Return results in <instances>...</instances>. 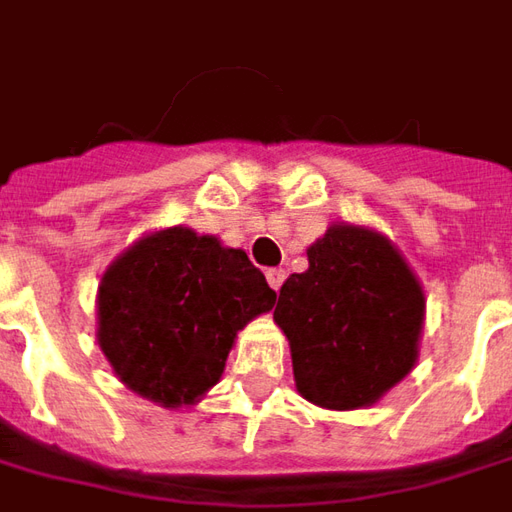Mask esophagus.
Instances as JSON below:
<instances>
[{"label":"esophagus","mask_w":512,"mask_h":512,"mask_svg":"<svg viewBox=\"0 0 512 512\" xmlns=\"http://www.w3.org/2000/svg\"><path fill=\"white\" fill-rule=\"evenodd\" d=\"M284 278H287V273H284L281 267H270V270H267V284H270V287H273V290H276V292L281 290Z\"/></svg>","instance_id":"esophagus-1"}]
</instances>
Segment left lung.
Segmentation results:
<instances>
[{
  "instance_id": "obj_1",
  "label": "left lung",
  "mask_w": 512,
  "mask_h": 512,
  "mask_svg": "<svg viewBox=\"0 0 512 512\" xmlns=\"http://www.w3.org/2000/svg\"><path fill=\"white\" fill-rule=\"evenodd\" d=\"M309 270L278 292L295 387L326 410H362L418 359L424 290L387 236L337 222L306 250Z\"/></svg>"
}]
</instances>
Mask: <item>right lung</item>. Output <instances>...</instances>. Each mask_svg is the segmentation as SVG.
I'll return each instance as SVG.
<instances>
[{
  "instance_id": "add662e5",
  "label": "right lung",
  "mask_w": 512,
  "mask_h": 512,
  "mask_svg": "<svg viewBox=\"0 0 512 512\" xmlns=\"http://www.w3.org/2000/svg\"><path fill=\"white\" fill-rule=\"evenodd\" d=\"M273 303L245 250L172 225L142 236L102 273L97 343L119 382L178 410L220 382L236 331Z\"/></svg>"
}]
</instances>
